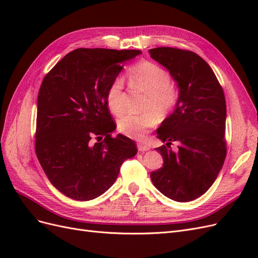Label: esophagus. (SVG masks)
I'll use <instances>...</instances> for the list:
<instances>
[{"instance_id":"esophagus-1","label":"esophagus","mask_w":258,"mask_h":258,"mask_svg":"<svg viewBox=\"0 0 258 258\" xmlns=\"http://www.w3.org/2000/svg\"><path fill=\"white\" fill-rule=\"evenodd\" d=\"M138 150L139 152H146L148 150H151V147L146 145V144H143V143H139L138 144Z\"/></svg>"}]
</instances>
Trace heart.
<instances>
[{"instance_id": "1", "label": "heart", "mask_w": 258, "mask_h": 258, "mask_svg": "<svg viewBox=\"0 0 258 258\" xmlns=\"http://www.w3.org/2000/svg\"><path fill=\"white\" fill-rule=\"evenodd\" d=\"M131 87L146 93L141 115L123 116L118 121V130L123 136L142 140L151 128L158 122V116H167L175 106L178 99L177 88L171 84V76L160 66L150 61L139 62L130 69ZM106 104L110 111L120 116L124 112L123 81L115 79L106 91Z\"/></svg>"}]
</instances>
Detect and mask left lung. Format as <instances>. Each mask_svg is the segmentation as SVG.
<instances>
[{"label": "left lung", "mask_w": 258, "mask_h": 258, "mask_svg": "<svg viewBox=\"0 0 258 258\" xmlns=\"http://www.w3.org/2000/svg\"><path fill=\"white\" fill-rule=\"evenodd\" d=\"M166 68L178 88L174 111L156 130L165 145L162 168L151 173L152 182L166 197L187 202L202 196L216 179L226 157V101L214 72L197 53L172 47L150 50ZM177 141L176 152L168 150Z\"/></svg>", "instance_id": "obj_1"}]
</instances>
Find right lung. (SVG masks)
<instances>
[{
  "label": "right lung",
  "mask_w": 258,
  "mask_h": 258,
  "mask_svg": "<svg viewBox=\"0 0 258 258\" xmlns=\"http://www.w3.org/2000/svg\"><path fill=\"white\" fill-rule=\"evenodd\" d=\"M141 50L79 48L45 76L37 97L35 152L50 183L67 197L88 201L116 181L121 163L138 153L116 127L106 91L123 62ZM103 142L93 144L92 137Z\"/></svg>",
  "instance_id": "obj_1"
}]
</instances>
